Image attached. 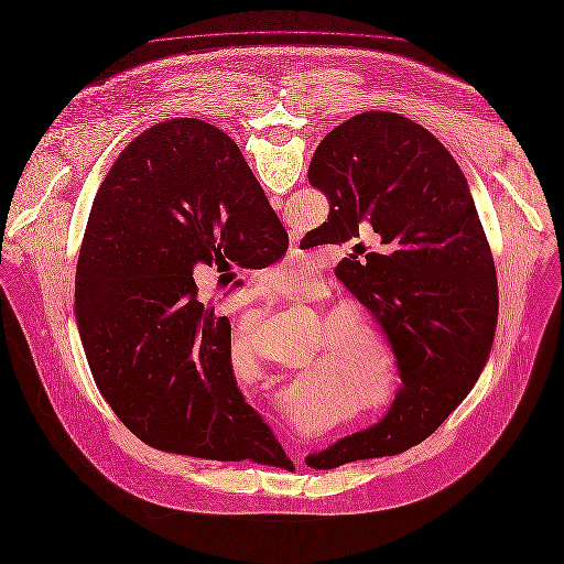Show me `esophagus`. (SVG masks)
<instances>
[{"instance_id": "34e87169", "label": "esophagus", "mask_w": 564, "mask_h": 564, "mask_svg": "<svg viewBox=\"0 0 564 564\" xmlns=\"http://www.w3.org/2000/svg\"><path fill=\"white\" fill-rule=\"evenodd\" d=\"M299 263H303V259H301V261H299Z\"/></svg>"}]
</instances>
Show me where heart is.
Instances as JSON below:
<instances>
[{
    "label": "heart",
    "instance_id": "1",
    "mask_svg": "<svg viewBox=\"0 0 564 564\" xmlns=\"http://www.w3.org/2000/svg\"><path fill=\"white\" fill-rule=\"evenodd\" d=\"M278 284L293 289L299 275L293 271H278ZM333 341L328 352L337 365V378L352 390H360L362 403L373 412H384L397 397V373L388 355L384 339L360 316H341L328 325Z\"/></svg>",
    "mask_w": 564,
    "mask_h": 564
}]
</instances>
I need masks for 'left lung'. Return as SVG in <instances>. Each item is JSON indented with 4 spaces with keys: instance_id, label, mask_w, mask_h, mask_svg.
I'll list each match as a JSON object with an SVG mask.
<instances>
[{
    "instance_id": "obj_1",
    "label": "left lung",
    "mask_w": 564,
    "mask_h": 564,
    "mask_svg": "<svg viewBox=\"0 0 564 564\" xmlns=\"http://www.w3.org/2000/svg\"><path fill=\"white\" fill-rule=\"evenodd\" d=\"M307 178L330 202L303 248L373 231L386 254L335 273L382 326L401 388L384 417L305 456L314 469L394 456L433 435L474 388L492 348L499 289L469 184L414 120L362 112L335 127Z\"/></svg>"
}]
</instances>
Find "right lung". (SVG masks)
I'll use <instances>...</instances> for the list:
<instances>
[{
  "mask_svg": "<svg viewBox=\"0 0 564 564\" xmlns=\"http://www.w3.org/2000/svg\"><path fill=\"white\" fill-rule=\"evenodd\" d=\"M289 236L236 142L197 119L159 122L101 182L76 268V323L120 422L161 452L286 458L239 392L231 323L197 299V263L263 269ZM229 265V263H227Z\"/></svg>",
  "mask_w": 564,
  "mask_h": 564,
  "instance_id": "1",
  "label": "right lung"
}]
</instances>
